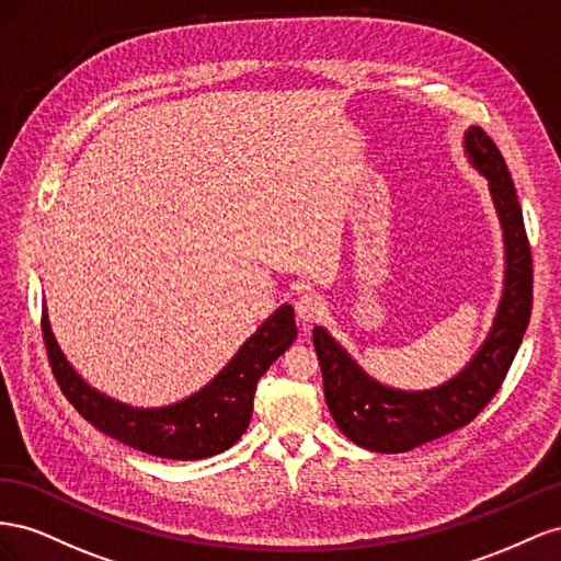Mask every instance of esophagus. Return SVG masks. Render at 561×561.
Returning <instances> with one entry per match:
<instances>
[{
  "label": "esophagus",
  "mask_w": 561,
  "mask_h": 561,
  "mask_svg": "<svg viewBox=\"0 0 561 561\" xmlns=\"http://www.w3.org/2000/svg\"><path fill=\"white\" fill-rule=\"evenodd\" d=\"M324 310H327V302H324L322 296H317V294H302L296 300V312L300 317V322H306V324H310V322H314V319L322 317Z\"/></svg>",
  "instance_id": "1"
}]
</instances>
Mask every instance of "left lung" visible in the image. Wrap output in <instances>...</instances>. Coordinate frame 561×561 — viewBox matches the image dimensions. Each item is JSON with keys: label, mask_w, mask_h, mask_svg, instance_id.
Segmentation results:
<instances>
[{"label": "left lung", "mask_w": 561, "mask_h": 561, "mask_svg": "<svg viewBox=\"0 0 561 561\" xmlns=\"http://www.w3.org/2000/svg\"><path fill=\"white\" fill-rule=\"evenodd\" d=\"M462 152L470 167L489 181V195L503 230V291L486 339L468 364L435 388H392L366 374L324 327L312 329L333 421L347 439L369 451L404 454L468 425L499 392L529 324L531 249L507 164L479 126H470L462 134Z\"/></svg>", "instance_id": "left-lung-1"}]
</instances>
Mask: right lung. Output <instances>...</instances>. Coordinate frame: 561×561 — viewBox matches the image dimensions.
Returning <instances> with one entry per match:
<instances>
[{
	"label": "right lung",
	"instance_id": "add662e5",
	"mask_svg": "<svg viewBox=\"0 0 561 561\" xmlns=\"http://www.w3.org/2000/svg\"><path fill=\"white\" fill-rule=\"evenodd\" d=\"M42 331L54 376L70 404L107 437L171 460H202L237 444L251 423L253 394L261 376L298 335L294 308L284 302L263 319L204 388L164 407H134L101 392L79 376L56 341L46 306Z\"/></svg>",
	"mask_w": 561,
	"mask_h": 561
}]
</instances>
